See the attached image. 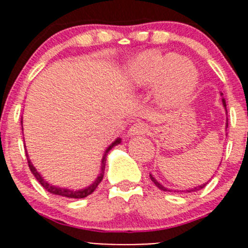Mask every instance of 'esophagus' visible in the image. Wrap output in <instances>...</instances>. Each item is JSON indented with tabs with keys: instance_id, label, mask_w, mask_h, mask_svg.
Returning a JSON list of instances; mask_svg holds the SVG:
<instances>
[{
	"instance_id": "34e87169",
	"label": "esophagus",
	"mask_w": 248,
	"mask_h": 248,
	"mask_svg": "<svg viewBox=\"0 0 248 248\" xmlns=\"http://www.w3.org/2000/svg\"><path fill=\"white\" fill-rule=\"evenodd\" d=\"M149 132V126L145 124H134L131 128L128 129V136L129 137H136V136H142Z\"/></svg>"
}]
</instances>
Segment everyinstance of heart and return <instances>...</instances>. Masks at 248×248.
I'll return each instance as SVG.
<instances>
[{
    "label": "heart",
    "instance_id": "1",
    "mask_svg": "<svg viewBox=\"0 0 248 248\" xmlns=\"http://www.w3.org/2000/svg\"><path fill=\"white\" fill-rule=\"evenodd\" d=\"M198 80V71L193 62L181 55L145 51L124 67V82L132 90L155 84V98L166 108L187 101L197 89Z\"/></svg>",
    "mask_w": 248,
    "mask_h": 248
}]
</instances>
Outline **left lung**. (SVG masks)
<instances>
[{
  "label": "left lung",
  "instance_id": "obj_1",
  "mask_svg": "<svg viewBox=\"0 0 248 248\" xmlns=\"http://www.w3.org/2000/svg\"><path fill=\"white\" fill-rule=\"evenodd\" d=\"M223 96V93H221V97ZM222 104H223V107H224V109H226V111H227V104H226V99L223 98V97H222ZM227 127H228V119H227V122H226V128ZM221 164V163H219ZM150 179H151V181L154 182L155 185H156L157 187H158L159 189H161V191H166V192H188V193H191V192H197V191H199V189H202V188H204L205 186H206L207 185V182H205V184H202V185H201V186H197V187H194V188H189V189H186V191H177V189H169V188H166V187L163 186V185L162 184H159L158 181H157L156 179H155L154 177V175L152 174H150Z\"/></svg>",
  "mask_w": 248,
  "mask_h": 248
}]
</instances>
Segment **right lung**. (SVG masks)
Wrapping results in <instances>:
<instances>
[{
    "instance_id": "right-lung-1",
    "label": "right lung",
    "mask_w": 248,
    "mask_h": 248,
    "mask_svg": "<svg viewBox=\"0 0 248 248\" xmlns=\"http://www.w3.org/2000/svg\"><path fill=\"white\" fill-rule=\"evenodd\" d=\"M21 126H22V117H21ZM120 142H121V138H117V139H115L114 141H112L108 147H107V150H106V151H104L103 158H102V162H101V174H99L98 176H97V179L94 180V181L92 182V184L90 185V186L85 187V188H81V189H71V188H66V187L54 186V185H51V184H50V182H47L46 180H44V177L42 176V175L39 174L38 171H37L36 167H34L33 164H32L31 159L29 158V154H27V151H26L27 163H29L30 170H31L32 174H33V176L36 177L37 181H38L39 184H41L42 186H43L47 192H50V193H52V194H56V196L67 197V198H76V199L85 198V197L90 196V194H91L92 192H93L94 189L97 188V186H98V185L101 184L102 179H103V176H104V170H106L107 156H108L110 150H111L114 146H116L117 144H120Z\"/></svg>"
}]
</instances>
